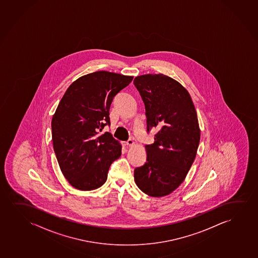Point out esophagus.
<instances>
[{
  "label": "esophagus",
  "instance_id": "1",
  "mask_svg": "<svg viewBox=\"0 0 258 258\" xmlns=\"http://www.w3.org/2000/svg\"><path fill=\"white\" fill-rule=\"evenodd\" d=\"M134 144H135V142H134V140H128V141L125 142L126 146H134Z\"/></svg>",
  "mask_w": 258,
  "mask_h": 258
}]
</instances>
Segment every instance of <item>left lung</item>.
Returning <instances> with one entry per match:
<instances>
[{
	"instance_id": "obj_1",
	"label": "left lung",
	"mask_w": 258,
	"mask_h": 258,
	"mask_svg": "<svg viewBox=\"0 0 258 258\" xmlns=\"http://www.w3.org/2000/svg\"><path fill=\"white\" fill-rule=\"evenodd\" d=\"M134 83L145 103L148 132L158 130L154 144L145 146L147 162L134 169V181L148 196H167L183 182L196 157V109L185 88L169 76L148 74L135 77Z\"/></svg>"
}]
</instances>
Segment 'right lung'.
I'll use <instances>...</instances> for the list:
<instances>
[{
    "label": "right lung",
    "instance_id": "1",
    "mask_svg": "<svg viewBox=\"0 0 258 258\" xmlns=\"http://www.w3.org/2000/svg\"><path fill=\"white\" fill-rule=\"evenodd\" d=\"M134 76L107 71L88 74L69 87L53 114V150L62 174L80 190H92L106 182L111 163L119 158L121 146L110 133V104Z\"/></svg>",
    "mask_w": 258,
    "mask_h": 258
}]
</instances>
